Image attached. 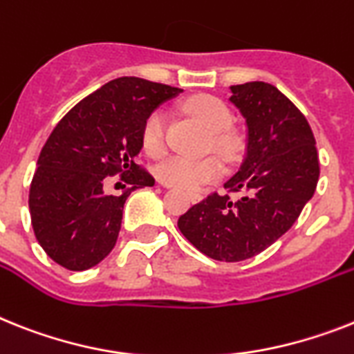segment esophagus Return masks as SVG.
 <instances>
[{
  "mask_svg": "<svg viewBox=\"0 0 354 354\" xmlns=\"http://www.w3.org/2000/svg\"><path fill=\"white\" fill-rule=\"evenodd\" d=\"M189 198H192L194 203H201L204 198V195L201 194V192H192V194H189Z\"/></svg>",
  "mask_w": 354,
  "mask_h": 354,
  "instance_id": "obj_1",
  "label": "esophagus"
}]
</instances>
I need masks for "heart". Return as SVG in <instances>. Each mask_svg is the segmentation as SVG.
Wrapping results in <instances>:
<instances>
[{"label": "heart", "instance_id": "heart-1", "mask_svg": "<svg viewBox=\"0 0 354 354\" xmlns=\"http://www.w3.org/2000/svg\"><path fill=\"white\" fill-rule=\"evenodd\" d=\"M186 112L195 119L206 131L212 133V142L217 150L230 153L232 137L226 130L232 124L230 108L217 97L201 95L186 103ZM165 127L166 118L162 112L150 113L141 130V145L146 156L159 157L165 151ZM221 165L217 159H184L170 157L157 166V177L160 183L183 189H197L203 184L212 183L221 175Z\"/></svg>", "mask_w": 354, "mask_h": 354}]
</instances>
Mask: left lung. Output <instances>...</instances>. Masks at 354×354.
I'll use <instances>...</instances> for the list:
<instances>
[{"label":"left lung","mask_w":354,"mask_h":354,"mask_svg":"<svg viewBox=\"0 0 354 354\" xmlns=\"http://www.w3.org/2000/svg\"><path fill=\"white\" fill-rule=\"evenodd\" d=\"M232 101L246 119V156L224 188L179 217L180 233L201 253L246 261L293 226L317 189L320 165L308 119L284 93L262 81L235 84Z\"/></svg>","instance_id":"obj_1"}]
</instances>
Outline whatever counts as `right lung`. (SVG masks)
Listing matches in <instances>:
<instances>
[{"instance_id":"right-lung-1","label":"right lung","mask_w":354,"mask_h":354,"mask_svg":"<svg viewBox=\"0 0 354 354\" xmlns=\"http://www.w3.org/2000/svg\"><path fill=\"white\" fill-rule=\"evenodd\" d=\"M179 92L141 77H118L57 122L41 150L28 194L32 227L52 261L84 271L113 250L128 195L156 183L137 165L142 124ZM113 174L132 188L108 196L102 186Z\"/></svg>"}]
</instances>
